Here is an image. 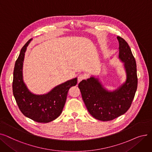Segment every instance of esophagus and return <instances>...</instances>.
Segmentation results:
<instances>
[{
    "instance_id": "obj_1",
    "label": "esophagus",
    "mask_w": 152,
    "mask_h": 152,
    "mask_svg": "<svg viewBox=\"0 0 152 152\" xmlns=\"http://www.w3.org/2000/svg\"><path fill=\"white\" fill-rule=\"evenodd\" d=\"M86 78V77L85 75H83V74L79 75L78 76V77H77V82H78V83H79V82H81V81L84 80V79H85Z\"/></svg>"
}]
</instances>
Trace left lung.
Listing matches in <instances>:
<instances>
[{"instance_id": "8db88e82", "label": "left lung", "mask_w": 152, "mask_h": 152, "mask_svg": "<svg viewBox=\"0 0 152 152\" xmlns=\"http://www.w3.org/2000/svg\"><path fill=\"white\" fill-rule=\"evenodd\" d=\"M119 58L124 62L127 79L124 84L113 92L105 90L94 77L78 84L83 100L89 113L95 119L108 121L119 117L130 108L137 88L136 62L125 40L117 37Z\"/></svg>"}]
</instances>
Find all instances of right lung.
<instances>
[{"label": "right lung", "mask_w": 152, "mask_h": 152, "mask_svg": "<svg viewBox=\"0 0 152 152\" xmlns=\"http://www.w3.org/2000/svg\"><path fill=\"white\" fill-rule=\"evenodd\" d=\"M32 39L21 49L16 60L12 83L13 94L21 113L37 123H47L57 118L65 104L67 94L72 86L77 84V78L55 87L45 95H37L29 91L23 80V63L26 47Z\"/></svg>", "instance_id": "obj_1"}]
</instances>
